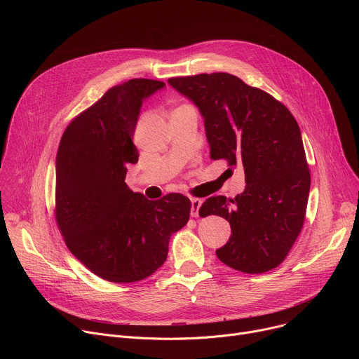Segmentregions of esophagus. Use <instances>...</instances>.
Returning <instances> with one entry per match:
<instances>
[{
    "label": "esophagus",
    "mask_w": 359,
    "mask_h": 359,
    "mask_svg": "<svg viewBox=\"0 0 359 359\" xmlns=\"http://www.w3.org/2000/svg\"><path fill=\"white\" fill-rule=\"evenodd\" d=\"M201 203H203L201 198H191V217H198Z\"/></svg>",
    "instance_id": "obj_1"
}]
</instances>
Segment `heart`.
<instances>
[{
  "instance_id": "obj_1",
  "label": "heart",
  "mask_w": 359,
  "mask_h": 359,
  "mask_svg": "<svg viewBox=\"0 0 359 359\" xmlns=\"http://www.w3.org/2000/svg\"><path fill=\"white\" fill-rule=\"evenodd\" d=\"M183 107H186V105H183ZM183 107H180V108H183Z\"/></svg>"
}]
</instances>
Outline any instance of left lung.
<instances>
[{"label":"left lung","instance_id":"1","mask_svg":"<svg viewBox=\"0 0 359 359\" xmlns=\"http://www.w3.org/2000/svg\"><path fill=\"white\" fill-rule=\"evenodd\" d=\"M169 83L200 109L210 158L244 168L241 194L209 197L198 210L230 223L231 237L216 250L219 260L247 274L278 267L301 233L311 184L295 118L269 92L226 72Z\"/></svg>","mask_w":359,"mask_h":359}]
</instances>
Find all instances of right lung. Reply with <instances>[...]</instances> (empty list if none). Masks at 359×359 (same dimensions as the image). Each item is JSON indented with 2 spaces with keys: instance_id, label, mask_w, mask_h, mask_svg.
<instances>
[{
  "instance_id": "obj_1",
  "label": "right lung",
  "mask_w": 359,
  "mask_h": 359,
  "mask_svg": "<svg viewBox=\"0 0 359 359\" xmlns=\"http://www.w3.org/2000/svg\"><path fill=\"white\" fill-rule=\"evenodd\" d=\"M163 86L139 78L111 88L69 122L60 142L58 229L75 257L111 283L140 281L162 267L172 234L190 217L186 196L151 201L125 183L139 159L132 139L142 100Z\"/></svg>"
}]
</instances>
